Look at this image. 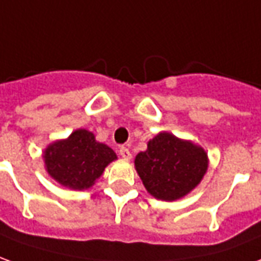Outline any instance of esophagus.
Returning a JSON list of instances; mask_svg holds the SVG:
<instances>
[{
    "instance_id": "34e87169",
    "label": "esophagus",
    "mask_w": 261,
    "mask_h": 261,
    "mask_svg": "<svg viewBox=\"0 0 261 261\" xmlns=\"http://www.w3.org/2000/svg\"><path fill=\"white\" fill-rule=\"evenodd\" d=\"M119 154H121L122 159H125V160H130V159H132V153H130L129 149H126V147H121V149H119Z\"/></svg>"
}]
</instances>
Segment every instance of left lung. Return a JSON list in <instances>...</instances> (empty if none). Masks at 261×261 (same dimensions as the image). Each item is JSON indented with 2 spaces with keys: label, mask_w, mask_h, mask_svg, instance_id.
<instances>
[{
  "label": "left lung",
  "mask_w": 261,
  "mask_h": 261,
  "mask_svg": "<svg viewBox=\"0 0 261 261\" xmlns=\"http://www.w3.org/2000/svg\"><path fill=\"white\" fill-rule=\"evenodd\" d=\"M210 159L202 146L160 132L135 157V169L147 193L156 199L175 201L190 194L204 178Z\"/></svg>",
  "instance_id": "left-lung-1"
}]
</instances>
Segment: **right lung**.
Listing matches in <instances>:
<instances>
[{
    "instance_id": "obj_1",
    "label": "right lung",
    "mask_w": 261,
    "mask_h": 261,
    "mask_svg": "<svg viewBox=\"0 0 261 261\" xmlns=\"http://www.w3.org/2000/svg\"><path fill=\"white\" fill-rule=\"evenodd\" d=\"M116 159L115 151L87 129H75L68 138L51 142L43 150L47 174L60 186L77 191L91 188Z\"/></svg>"
}]
</instances>
